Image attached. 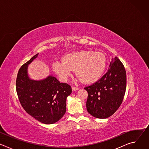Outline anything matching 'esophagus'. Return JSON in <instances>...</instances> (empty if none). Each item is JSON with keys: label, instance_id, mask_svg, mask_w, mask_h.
I'll return each mask as SVG.
<instances>
[{"label": "esophagus", "instance_id": "1", "mask_svg": "<svg viewBox=\"0 0 149 149\" xmlns=\"http://www.w3.org/2000/svg\"><path fill=\"white\" fill-rule=\"evenodd\" d=\"M79 89V88L78 87H72V91H77Z\"/></svg>", "mask_w": 149, "mask_h": 149}]
</instances>
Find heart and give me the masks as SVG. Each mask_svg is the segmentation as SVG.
Returning <instances> with one entry per match:
<instances>
[{"label":"heart","instance_id":"heart-1","mask_svg":"<svg viewBox=\"0 0 149 149\" xmlns=\"http://www.w3.org/2000/svg\"><path fill=\"white\" fill-rule=\"evenodd\" d=\"M107 66V59L101 52L81 51L65 55L62 61H56L52 64L54 72L62 81H66L72 70L81 81L90 84L98 79Z\"/></svg>","mask_w":149,"mask_h":149}]
</instances>
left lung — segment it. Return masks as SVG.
<instances>
[{
	"label": "left lung",
	"mask_w": 149,
	"mask_h": 149,
	"mask_svg": "<svg viewBox=\"0 0 149 149\" xmlns=\"http://www.w3.org/2000/svg\"><path fill=\"white\" fill-rule=\"evenodd\" d=\"M126 72L120 60L112 58L107 72L91 86L88 92L87 109L93 117L106 118L112 116L121 104L126 89Z\"/></svg>",
	"instance_id": "8db88e82"
}]
</instances>
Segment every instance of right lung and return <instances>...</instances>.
Here are the masks:
<instances>
[{"instance_id":"right-lung-1","label":"right lung","mask_w":149,"mask_h":149,"mask_svg":"<svg viewBox=\"0 0 149 149\" xmlns=\"http://www.w3.org/2000/svg\"><path fill=\"white\" fill-rule=\"evenodd\" d=\"M38 54L19 69L16 81V92L27 113L40 123L51 124L59 121L65 114L67 98L72 93V89L70 85L61 83L52 75L39 81L29 78L28 65Z\"/></svg>"}]
</instances>
